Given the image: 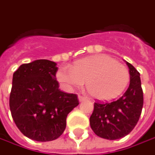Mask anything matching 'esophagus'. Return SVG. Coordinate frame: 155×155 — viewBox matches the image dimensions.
Wrapping results in <instances>:
<instances>
[{
	"mask_svg": "<svg viewBox=\"0 0 155 155\" xmlns=\"http://www.w3.org/2000/svg\"><path fill=\"white\" fill-rule=\"evenodd\" d=\"M78 98H79V101H80V102H82V101H84V100H86V99H87L86 97L81 96V95H79V96H78Z\"/></svg>",
	"mask_w": 155,
	"mask_h": 155,
	"instance_id": "esophagus-1",
	"label": "esophagus"
}]
</instances>
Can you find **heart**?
Wrapping results in <instances>:
<instances>
[{
    "label": "heart",
    "instance_id": "1",
    "mask_svg": "<svg viewBox=\"0 0 155 155\" xmlns=\"http://www.w3.org/2000/svg\"><path fill=\"white\" fill-rule=\"evenodd\" d=\"M56 80L64 87H78L86 81L89 94L98 100H110L119 96L130 81L128 68L110 56L100 54L74 61L72 68H58Z\"/></svg>",
    "mask_w": 155,
    "mask_h": 155
}]
</instances>
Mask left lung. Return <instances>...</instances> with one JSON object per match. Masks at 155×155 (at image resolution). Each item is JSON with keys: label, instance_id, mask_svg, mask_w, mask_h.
Returning a JSON list of instances; mask_svg holds the SVG:
<instances>
[{"label": "left lung", "instance_id": "1", "mask_svg": "<svg viewBox=\"0 0 155 155\" xmlns=\"http://www.w3.org/2000/svg\"><path fill=\"white\" fill-rule=\"evenodd\" d=\"M130 75V86L124 95L112 102L94 103L90 125L99 137L117 140L130 134L140 118L143 106V92L140 73L126 61Z\"/></svg>", "mask_w": 155, "mask_h": 155}]
</instances>
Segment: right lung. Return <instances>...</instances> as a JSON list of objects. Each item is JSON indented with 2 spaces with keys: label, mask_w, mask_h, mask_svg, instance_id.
<instances>
[{
  "label": "right lung",
  "mask_w": 155,
  "mask_h": 155,
  "mask_svg": "<svg viewBox=\"0 0 155 155\" xmlns=\"http://www.w3.org/2000/svg\"><path fill=\"white\" fill-rule=\"evenodd\" d=\"M54 61L25 63L14 73L9 106L20 132L33 141L57 139L65 130L68 114L79 104L76 94L59 89Z\"/></svg>",
  "instance_id": "add662e5"
}]
</instances>
